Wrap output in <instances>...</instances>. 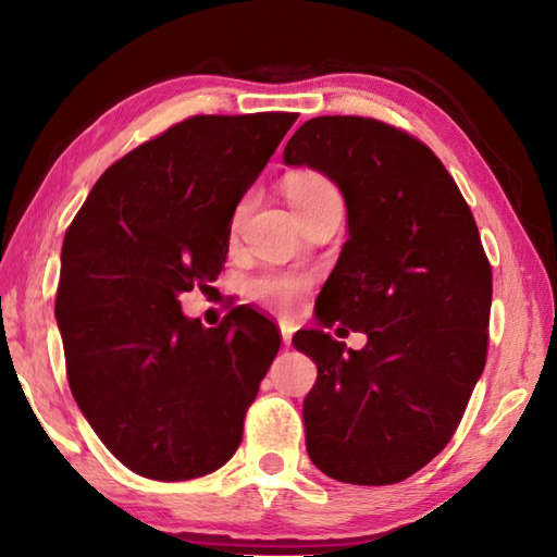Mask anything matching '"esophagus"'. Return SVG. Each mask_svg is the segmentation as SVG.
<instances>
[{
  "label": "esophagus",
  "mask_w": 557,
  "mask_h": 557,
  "mask_svg": "<svg viewBox=\"0 0 557 557\" xmlns=\"http://www.w3.org/2000/svg\"><path fill=\"white\" fill-rule=\"evenodd\" d=\"M294 331H297V325H294L292 321H280V333H282V343H285L287 347L292 345V335Z\"/></svg>",
  "instance_id": "esophagus-1"
}]
</instances>
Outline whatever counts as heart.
Masks as SVG:
<instances>
[{
    "label": "heart",
    "mask_w": 557,
    "mask_h": 557,
    "mask_svg": "<svg viewBox=\"0 0 557 557\" xmlns=\"http://www.w3.org/2000/svg\"><path fill=\"white\" fill-rule=\"evenodd\" d=\"M285 195L294 212H297L313 200L337 195V190L329 178L319 176V173H299V176H292L287 181ZM238 216H242V210L236 212V220ZM304 289H307V277L294 275V272H260V275L248 280L250 297L275 309H289L301 297Z\"/></svg>",
    "instance_id": "obj_1"
}]
</instances>
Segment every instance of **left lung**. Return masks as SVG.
Instances as JSON below:
<instances>
[{
	"label": "left lung",
	"mask_w": 557,
	"mask_h": 557,
	"mask_svg": "<svg viewBox=\"0 0 557 557\" xmlns=\"http://www.w3.org/2000/svg\"><path fill=\"white\" fill-rule=\"evenodd\" d=\"M282 157L341 188L350 232L319 325L292 337L319 367L307 451L341 483H400L449 444L485 369L493 270L471 207L430 147L374 117H311ZM337 320L362 351L324 333Z\"/></svg>",
	"instance_id": "8db88e82"
}]
</instances>
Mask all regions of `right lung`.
<instances>
[{
  "instance_id": "1",
  "label": "right lung",
  "mask_w": 557,
  "mask_h": 557,
  "mask_svg": "<svg viewBox=\"0 0 557 557\" xmlns=\"http://www.w3.org/2000/svg\"><path fill=\"white\" fill-rule=\"evenodd\" d=\"M294 120H183L115 161L64 234L54 315L72 396L108 451L151 481L232 459L280 350L258 311L205 329L178 297L220 275L236 205Z\"/></svg>"
}]
</instances>
